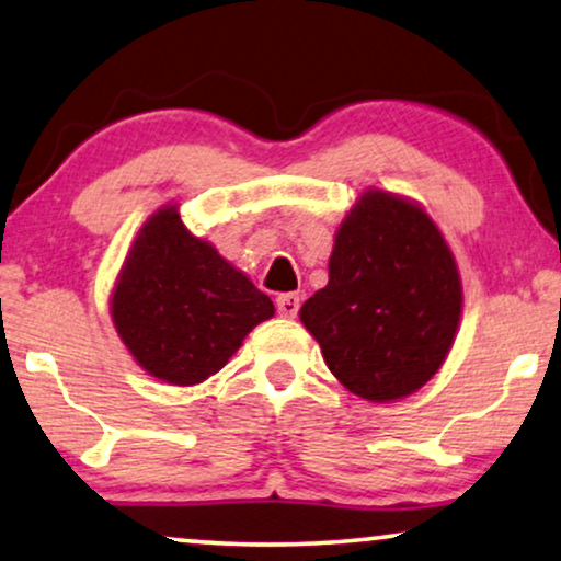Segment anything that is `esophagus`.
<instances>
[{
  "label": "esophagus",
  "instance_id": "1",
  "mask_svg": "<svg viewBox=\"0 0 561 561\" xmlns=\"http://www.w3.org/2000/svg\"><path fill=\"white\" fill-rule=\"evenodd\" d=\"M275 306H278L280 317L294 319L298 309H301V296H298V294H280L278 298H275Z\"/></svg>",
  "mask_w": 561,
  "mask_h": 561
}]
</instances>
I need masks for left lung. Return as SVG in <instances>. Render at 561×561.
<instances>
[{
  "label": "left lung",
  "mask_w": 561,
  "mask_h": 561,
  "mask_svg": "<svg viewBox=\"0 0 561 561\" xmlns=\"http://www.w3.org/2000/svg\"><path fill=\"white\" fill-rule=\"evenodd\" d=\"M459 311V273L434 221L403 198L367 191L342 221L329 283L301 306V321L334 378L382 403L439 370Z\"/></svg>",
  "instance_id": "8db88e82"
}]
</instances>
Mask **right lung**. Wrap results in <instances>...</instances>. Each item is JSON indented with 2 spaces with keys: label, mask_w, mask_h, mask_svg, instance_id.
I'll return each instance as SVG.
<instances>
[{
  "label": "right lung",
  "mask_w": 561,
  "mask_h": 561,
  "mask_svg": "<svg viewBox=\"0 0 561 561\" xmlns=\"http://www.w3.org/2000/svg\"><path fill=\"white\" fill-rule=\"evenodd\" d=\"M273 301L165 206L140 229L112 296L114 327L137 363L173 386L227 365Z\"/></svg>",
  "instance_id": "add662e5"
}]
</instances>
